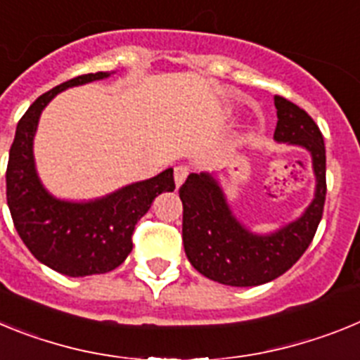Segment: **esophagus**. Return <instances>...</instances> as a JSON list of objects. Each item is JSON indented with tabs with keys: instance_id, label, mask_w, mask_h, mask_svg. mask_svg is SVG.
Returning a JSON list of instances; mask_svg holds the SVG:
<instances>
[{
	"instance_id": "obj_1",
	"label": "esophagus",
	"mask_w": 360,
	"mask_h": 360,
	"mask_svg": "<svg viewBox=\"0 0 360 360\" xmlns=\"http://www.w3.org/2000/svg\"><path fill=\"white\" fill-rule=\"evenodd\" d=\"M187 174H189V167L187 165H176L174 167V184H176V187H180L186 182Z\"/></svg>"
}]
</instances>
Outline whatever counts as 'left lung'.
Listing matches in <instances>:
<instances>
[{"label": "left lung", "instance_id": "left-lung-1", "mask_svg": "<svg viewBox=\"0 0 360 360\" xmlns=\"http://www.w3.org/2000/svg\"><path fill=\"white\" fill-rule=\"evenodd\" d=\"M274 139L311 153L316 198L294 224L270 236L249 232L232 216L218 182L207 173H191L178 195L184 205L182 240L187 259L200 274L231 287H257L285 274L311 243L326 198V149L323 133L307 111L281 95Z\"/></svg>", "mask_w": 360, "mask_h": 360}]
</instances>
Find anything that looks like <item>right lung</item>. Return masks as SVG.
<instances>
[{
  "instance_id": "obj_1",
  "label": "right lung",
  "mask_w": 360,
  "mask_h": 360,
  "mask_svg": "<svg viewBox=\"0 0 360 360\" xmlns=\"http://www.w3.org/2000/svg\"><path fill=\"white\" fill-rule=\"evenodd\" d=\"M110 73H84L36 98L18 122L6 165V203L19 238L36 259L59 274H104L117 269L133 249L136 221L153 200L174 189L173 169L119 189L88 203L63 202L41 186L34 165L32 142L41 111L59 91L108 77Z\"/></svg>"
}]
</instances>
